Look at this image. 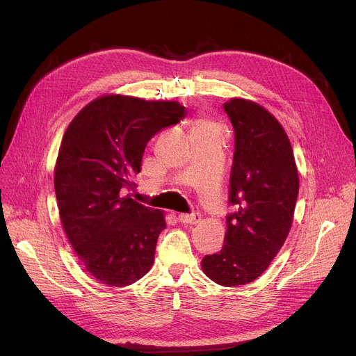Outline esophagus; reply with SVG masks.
<instances>
[{"label": "esophagus", "instance_id": "esophagus-1", "mask_svg": "<svg viewBox=\"0 0 356 356\" xmlns=\"http://www.w3.org/2000/svg\"><path fill=\"white\" fill-rule=\"evenodd\" d=\"M179 220L181 223H186V225H196V223L200 222V213H181L179 215Z\"/></svg>", "mask_w": 356, "mask_h": 356}]
</instances>
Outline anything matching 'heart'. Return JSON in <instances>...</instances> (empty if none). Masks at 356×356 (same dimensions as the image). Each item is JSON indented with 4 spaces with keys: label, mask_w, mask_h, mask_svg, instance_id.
<instances>
[{
    "label": "heart",
    "mask_w": 356,
    "mask_h": 356,
    "mask_svg": "<svg viewBox=\"0 0 356 356\" xmlns=\"http://www.w3.org/2000/svg\"><path fill=\"white\" fill-rule=\"evenodd\" d=\"M204 125H209V124H208V122H204V121H196L195 128H197V127H204Z\"/></svg>",
    "instance_id": "1"
}]
</instances>
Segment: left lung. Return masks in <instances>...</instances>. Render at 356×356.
I'll use <instances>...</instances> for the list:
<instances>
[{
  "label": "left lung",
  "instance_id": "1",
  "mask_svg": "<svg viewBox=\"0 0 356 356\" xmlns=\"http://www.w3.org/2000/svg\"><path fill=\"white\" fill-rule=\"evenodd\" d=\"M235 133L225 242L204 255L202 270L225 287L248 284L263 274L290 232L298 173L290 140L274 115L257 102L223 104Z\"/></svg>",
  "mask_w": 356,
  "mask_h": 356
}]
</instances>
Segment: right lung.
Here are the masks:
<instances>
[{
    "label": "right lung",
    "instance_id": "right-lung-1",
    "mask_svg": "<svg viewBox=\"0 0 356 356\" xmlns=\"http://www.w3.org/2000/svg\"><path fill=\"white\" fill-rule=\"evenodd\" d=\"M184 115L176 101L104 95L66 129L54 167L59 215L79 261L104 284L129 286L153 266L164 213L125 192L136 188L147 143Z\"/></svg>",
    "mask_w": 356,
    "mask_h": 356
}]
</instances>
